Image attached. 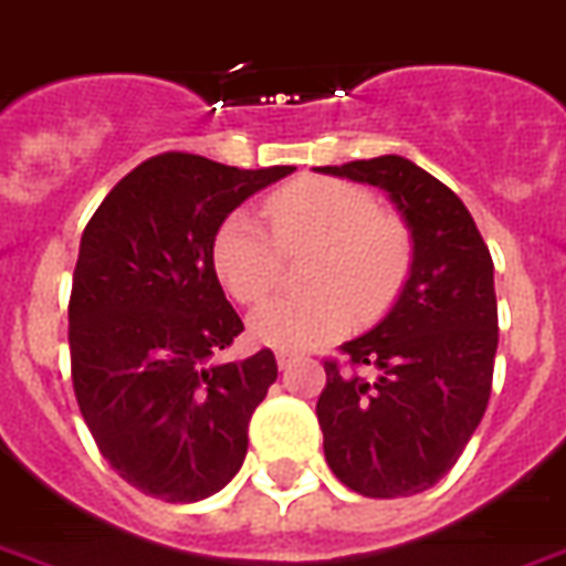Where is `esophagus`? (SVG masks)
<instances>
[{
  "label": "esophagus",
  "mask_w": 566,
  "mask_h": 566,
  "mask_svg": "<svg viewBox=\"0 0 566 566\" xmlns=\"http://www.w3.org/2000/svg\"><path fill=\"white\" fill-rule=\"evenodd\" d=\"M296 360H298V357L291 355V352H279V355H275V363H279V369H291V366Z\"/></svg>",
  "instance_id": "34e87169"
}]
</instances>
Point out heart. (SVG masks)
Wrapping results in <instances>:
<instances>
[{
	"label": "heart",
	"mask_w": 566,
	"mask_h": 566,
	"mask_svg": "<svg viewBox=\"0 0 566 566\" xmlns=\"http://www.w3.org/2000/svg\"><path fill=\"white\" fill-rule=\"evenodd\" d=\"M270 232L250 211H232L214 232L211 264L229 296L252 305L279 284L284 255L314 250L311 296H275L250 316L252 337L282 352H305L378 316L401 291L412 264V232L384 211L369 188L305 177L264 200Z\"/></svg>",
	"instance_id": "obj_1"
}]
</instances>
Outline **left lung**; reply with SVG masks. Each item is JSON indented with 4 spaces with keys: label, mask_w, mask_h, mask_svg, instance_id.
I'll use <instances>...</instances> for the list:
<instances>
[{
    "label": "left lung",
    "mask_w": 566,
    "mask_h": 566,
    "mask_svg": "<svg viewBox=\"0 0 566 566\" xmlns=\"http://www.w3.org/2000/svg\"><path fill=\"white\" fill-rule=\"evenodd\" d=\"M316 171L384 188L412 232L410 279L384 319L325 360L316 401L328 468L363 497H410L442 480L485 416L497 355L494 261L471 211L403 156ZM360 365L375 379L356 375Z\"/></svg>",
    "instance_id": "1"
}]
</instances>
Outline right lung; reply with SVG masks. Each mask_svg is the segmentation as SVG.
Wrapping results in <instances>:
<instances>
[{
    "label": "right lung",
    "instance_id": "1",
    "mask_svg": "<svg viewBox=\"0 0 566 566\" xmlns=\"http://www.w3.org/2000/svg\"><path fill=\"white\" fill-rule=\"evenodd\" d=\"M293 171L150 156L86 223L69 298L72 384L101 457L142 494L197 503L243 465L247 427L279 369L270 348L218 360L243 323L211 241L247 197Z\"/></svg>",
    "mask_w": 566,
    "mask_h": 566
}]
</instances>
